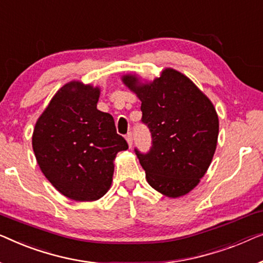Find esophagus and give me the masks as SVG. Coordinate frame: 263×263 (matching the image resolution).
I'll use <instances>...</instances> for the list:
<instances>
[{
  "mask_svg": "<svg viewBox=\"0 0 263 263\" xmlns=\"http://www.w3.org/2000/svg\"><path fill=\"white\" fill-rule=\"evenodd\" d=\"M125 138H126V142H127V144H128V146H132V144H133V137H132V133L131 132H128L127 135H126V137H125Z\"/></svg>",
  "mask_w": 263,
  "mask_h": 263,
  "instance_id": "1",
  "label": "esophagus"
}]
</instances>
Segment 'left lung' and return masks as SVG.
Listing matches in <instances>:
<instances>
[{
  "label": "left lung",
  "instance_id": "8db88e82",
  "mask_svg": "<svg viewBox=\"0 0 263 263\" xmlns=\"http://www.w3.org/2000/svg\"><path fill=\"white\" fill-rule=\"evenodd\" d=\"M121 81L142 101V121L153 136L149 153L136 150L147 183L168 198L188 194L206 174L217 147L219 119L213 103L172 68L153 81L143 82L136 73Z\"/></svg>",
  "mask_w": 263,
  "mask_h": 263
}]
</instances>
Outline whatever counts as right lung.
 <instances>
[{"label": "right lung", "mask_w": 263, "mask_h": 263, "mask_svg": "<svg viewBox=\"0 0 263 263\" xmlns=\"http://www.w3.org/2000/svg\"><path fill=\"white\" fill-rule=\"evenodd\" d=\"M99 86L70 81L36 120L32 146L40 170L64 197L95 201L110 188L114 160L128 149L113 117L96 108Z\"/></svg>", "instance_id": "right-lung-1"}]
</instances>
